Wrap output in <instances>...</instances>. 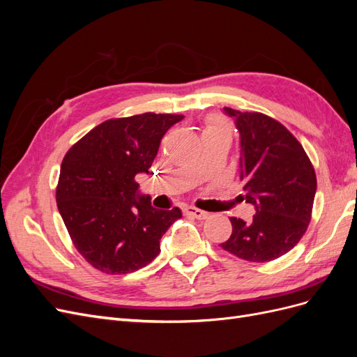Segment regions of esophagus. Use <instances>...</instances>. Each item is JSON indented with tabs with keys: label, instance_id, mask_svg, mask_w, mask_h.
<instances>
[{
	"label": "esophagus",
	"instance_id": "34e87169",
	"mask_svg": "<svg viewBox=\"0 0 357 357\" xmlns=\"http://www.w3.org/2000/svg\"><path fill=\"white\" fill-rule=\"evenodd\" d=\"M185 214L186 215H192V218L199 219V220L208 218V213L207 211H202V210H199L197 207H186L185 208Z\"/></svg>",
	"mask_w": 357,
	"mask_h": 357
}]
</instances>
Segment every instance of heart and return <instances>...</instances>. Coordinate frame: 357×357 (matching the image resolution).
<instances>
[{
	"instance_id": "b5f03b06",
	"label": "heart",
	"mask_w": 357,
	"mask_h": 357,
	"mask_svg": "<svg viewBox=\"0 0 357 357\" xmlns=\"http://www.w3.org/2000/svg\"><path fill=\"white\" fill-rule=\"evenodd\" d=\"M207 129H228V126L226 125H223L222 122H219V121H211L210 123H208V128ZM229 131V129H228Z\"/></svg>"
}]
</instances>
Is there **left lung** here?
Here are the masks:
<instances>
[{
  "instance_id": "obj_1",
  "label": "left lung",
  "mask_w": 357,
  "mask_h": 357,
  "mask_svg": "<svg viewBox=\"0 0 357 357\" xmlns=\"http://www.w3.org/2000/svg\"><path fill=\"white\" fill-rule=\"evenodd\" d=\"M241 138V172L245 202L253 219L231 218L232 234L223 250L248 262H269L286 255L305 234L317 180L304 147L275 119L225 107Z\"/></svg>"
}]
</instances>
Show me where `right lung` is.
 I'll return each mask as SVG.
<instances>
[{
  "label": "right lung",
  "mask_w": 357,
  "mask_h": 357,
  "mask_svg": "<svg viewBox=\"0 0 357 357\" xmlns=\"http://www.w3.org/2000/svg\"><path fill=\"white\" fill-rule=\"evenodd\" d=\"M183 114L143 113L109 119L75 143L61 164L58 210L86 262L105 274L150 264L160 238L181 218L138 195V172H149L162 137Z\"/></svg>",
  "instance_id": "1"
}]
</instances>
